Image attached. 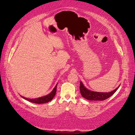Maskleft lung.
Returning <instances> with one entry per match:
<instances>
[{
	"mask_svg": "<svg viewBox=\"0 0 135 135\" xmlns=\"http://www.w3.org/2000/svg\"><path fill=\"white\" fill-rule=\"evenodd\" d=\"M119 85L117 88L114 89L112 91L109 92H95L89 90L86 88L83 83L80 81V91L81 95L85 99L89 100H94V101H103L104 100L110 97L114 93H115L120 87Z\"/></svg>",
	"mask_w": 135,
	"mask_h": 135,
	"instance_id": "1",
	"label": "left lung"
}]
</instances>
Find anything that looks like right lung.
Here are the masks:
<instances>
[{
    "instance_id": "1",
    "label": "right lung",
    "mask_w": 135,
    "mask_h": 135,
    "mask_svg": "<svg viewBox=\"0 0 135 135\" xmlns=\"http://www.w3.org/2000/svg\"><path fill=\"white\" fill-rule=\"evenodd\" d=\"M57 84H56V85H55V87H54V88L53 89V90L49 94L44 96H42V97H40L39 98H36V99H28L23 97V96H21L22 98H23V99H25L27 100H28L30 102H32L33 103H36V104H44V103H46L50 102L51 100L53 99V98H54V96H55V94H56V87H57Z\"/></svg>"
}]
</instances>
